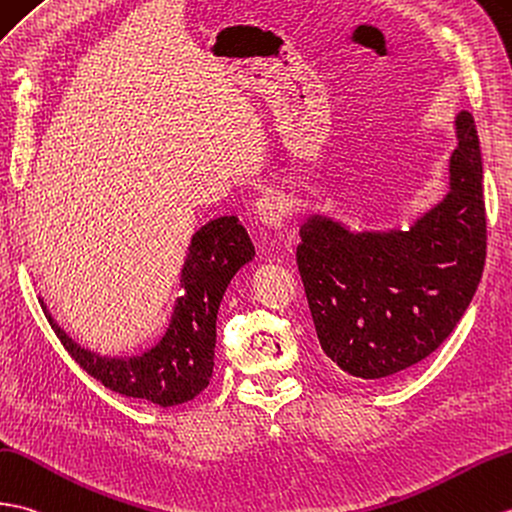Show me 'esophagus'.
<instances>
[{"label": "esophagus", "instance_id": "1", "mask_svg": "<svg viewBox=\"0 0 512 512\" xmlns=\"http://www.w3.org/2000/svg\"><path fill=\"white\" fill-rule=\"evenodd\" d=\"M257 218L268 227H283V220L288 216V202L277 192H264L255 200Z\"/></svg>", "mask_w": 512, "mask_h": 512}]
</instances>
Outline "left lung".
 I'll return each instance as SVG.
<instances>
[{
  "instance_id": "left-lung-1",
  "label": "left lung",
  "mask_w": 512,
  "mask_h": 512,
  "mask_svg": "<svg viewBox=\"0 0 512 512\" xmlns=\"http://www.w3.org/2000/svg\"><path fill=\"white\" fill-rule=\"evenodd\" d=\"M451 192L410 231L351 233L314 216L296 264L327 358L362 379L425 360L454 331L482 279L486 209L471 113L456 120Z\"/></svg>"
}]
</instances>
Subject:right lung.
Instances as JSON below:
<instances>
[{"label":"right lung","instance_id":"right-lung-1","mask_svg":"<svg viewBox=\"0 0 512 512\" xmlns=\"http://www.w3.org/2000/svg\"><path fill=\"white\" fill-rule=\"evenodd\" d=\"M255 257L246 229L235 216L205 224L185 259L172 323L157 347L133 358H102L82 349L54 323L41 301L56 338L82 371L113 392L157 403L161 408L192 401L209 386L216 351V318L233 275Z\"/></svg>","mask_w":512,"mask_h":512}]
</instances>
